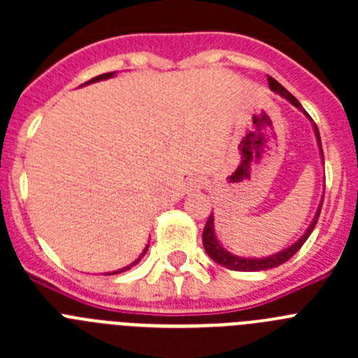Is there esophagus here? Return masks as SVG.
<instances>
[{
  "instance_id": "obj_1",
  "label": "esophagus",
  "mask_w": 358,
  "mask_h": 358,
  "mask_svg": "<svg viewBox=\"0 0 358 358\" xmlns=\"http://www.w3.org/2000/svg\"><path fill=\"white\" fill-rule=\"evenodd\" d=\"M206 185H208L206 177L195 176V177H192V179H189V181H188V192H199V189H202Z\"/></svg>"
}]
</instances>
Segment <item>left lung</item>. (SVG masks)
I'll return each instance as SVG.
<instances>
[{
  "mask_svg": "<svg viewBox=\"0 0 358 358\" xmlns=\"http://www.w3.org/2000/svg\"><path fill=\"white\" fill-rule=\"evenodd\" d=\"M268 87H271L274 93L280 94V96L287 98V100H289V102L292 103L294 107H297V109L303 110V113L306 115V110L303 109L301 103L297 102V98L292 96V94H290L289 91H287L285 87L280 84V82L274 80L273 77H268ZM306 116H308V115H306ZM312 122H314V120H312ZM314 132H315V138H317L319 150H321L322 163H324V156H322V147H321V136H319L317 125H315V123H314ZM321 206H322V202L319 204L317 211H315L314 220H312V222H310V226L306 227V231L303 233L301 238H297L296 242L292 243V245H289V248L283 249V251L274 252V255L265 256V258H243V256H236V255H233V252L226 251V249L220 245V242L217 240V236H215L213 213L210 215L206 226H204V231H202V243H204V249H206L208 256H210L215 264L222 265V267H226V268H231V271H242V273H256V271H267V268H274V267H278V265L285 264L287 260H290V258H292V256L296 255L299 249H301V245L306 242V238H308L310 233L314 231L315 224H317L319 213H321Z\"/></svg>",
  "mask_w": 358,
  "mask_h": 358,
  "instance_id": "obj_1",
  "label": "left lung"
}]
</instances>
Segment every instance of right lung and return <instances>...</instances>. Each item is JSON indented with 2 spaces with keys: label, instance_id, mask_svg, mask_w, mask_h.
I'll list each match as a JSON object with an SVG mask.
<instances>
[{
  "label": "right lung",
  "instance_id": "obj_1",
  "mask_svg": "<svg viewBox=\"0 0 358 358\" xmlns=\"http://www.w3.org/2000/svg\"><path fill=\"white\" fill-rule=\"evenodd\" d=\"M110 77H115V71H113V73H103V75H98V77L91 78V80H90V82H85V84H91V82H100V80H106V78H110ZM85 84H84V85H85ZM147 251H148V243H147V248L143 249V252H141V255H140V258H136V260L132 262L131 265H127V267L118 268V271H115V273H109V274H120V273H123V271H129V268H131L132 265L140 264V260H141V258H143V256H145V252H147Z\"/></svg>",
  "mask_w": 358,
  "mask_h": 358
}]
</instances>
